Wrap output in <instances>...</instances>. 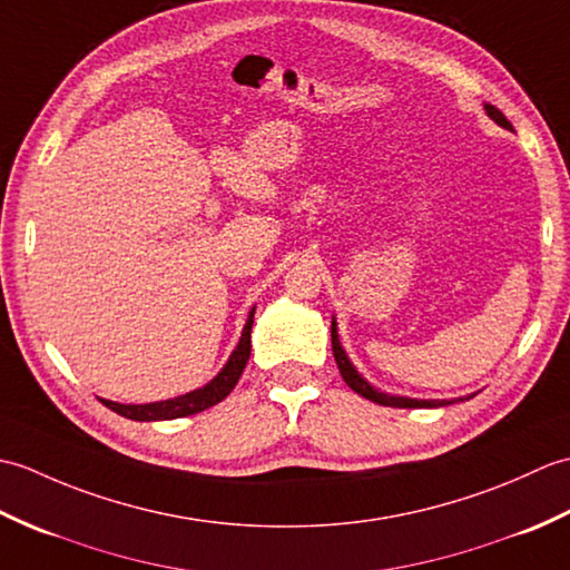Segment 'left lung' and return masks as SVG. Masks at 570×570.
I'll use <instances>...</instances> for the list:
<instances>
[{
    "label": "left lung",
    "mask_w": 570,
    "mask_h": 570,
    "mask_svg": "<svg viewBox=\"0 0 570 570\" xmlns=\"http://www.w3.org/2000/svg\"><path fill=\"white\" fill-rule=\"evenodd\" d=\"M485 112L490 119H494L500 127L510 129L512 131V122L507 119L498 107L494 105H485ZM331 341H333V355H335V362H337V370H341L345 384L350 386V390L357 392L360 396L370 399V402L374 404H382V406H396V409H435V406H448V404H455V402H465V399L470 396H460V399H409V396H394V394H384L380 392L377 386H372L362 374L353 367V362L347 360L345 350L341 345V341H337V325H335V318L331 323Z\"/></svg>",
    "instance_id": "8db88e82"
}]
</instances>
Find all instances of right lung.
<instances>
[{
  "label": "right lung",
  "mask_w": 570,
  "mask_h": 570,
  "mask_svg": "<svg viewBox=\"0 0 570 570\" xmlns=\"http://www.w3.org/2000/svg\"><path fill=\"white\" fill-rule=\"evenodd\" d=\"M252 323H254V308L249 311L245 331H242L239 343L233 350V355H229L227 365L217 372L215 380L200 386V390H193L184 396L166 399V402H154V404H117V402H110V399H100V402L107 409H112L115 414L131 419V421H168V419L193 416V414H198V411L215 406L217 402H223V399L235 390L239 374L247 365L249 353H252V335H249Z\"/></svg>",
  "instance_id": "right-lung-1"
}]
</instances>
